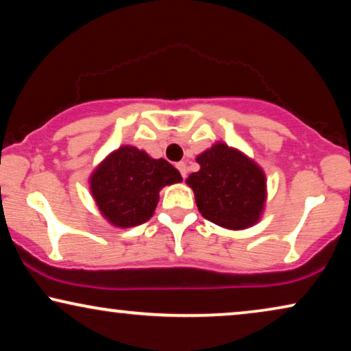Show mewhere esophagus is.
I'll return each mask as SVG.
<instances>
[{
	"mask_svg": "<svg viewBox=\"0 0 351 351\" xmlns=\"http://www.w3.org/2000/svg\"><path fill=\"white\" fill-rule=\"evenodd\" d=\"M176 168H178V170H180L181 176H183V178H186V175H188V168H186V163L184 162H178V163H176Z\"/></svg>",
	"mask_w": 351,
	"mask_h": 351,
	"instance_id": "1",
	"label": "esophagus"
}]
</instances>
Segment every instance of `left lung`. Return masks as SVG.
Wrapping results in <instances>:
<instances>
[{"label": "left lung", "mask_w": 351, "mask_h": 351, "mask_svg": "<svg viewBox=\"0 0 351 351\" xmlns=\"http://www.w3.org/2000/svg\"><path fill=\"white\" fill-rule=\"evenodd\" d=\"M200 170L186 183L199 212L228 230H245L261 217L266 200L265 173L245 154L217 143L197 157Z\"/></svg>", "instance_id": "left-lung-1"}]
</instances>
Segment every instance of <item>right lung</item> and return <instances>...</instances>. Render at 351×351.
I'll use <instances>...</instances> for the list:
<instances>
[{"mask_svg": "<svg viewBox=\"0 0 351 351\" xmlns=\"http://www.w3.org/2000/svg\"><path fill=\"white\" fill-rule=\"evenodd\" d=\"M181 180L180 171L165 158L121 146L93 171L90 189L107 221L117 228H132L152 217L163 186Z\"/></svg>", "mask_w": 351, "mask_h": 351, "instance_id": "1", "label": "right lung"}]
</instances>
